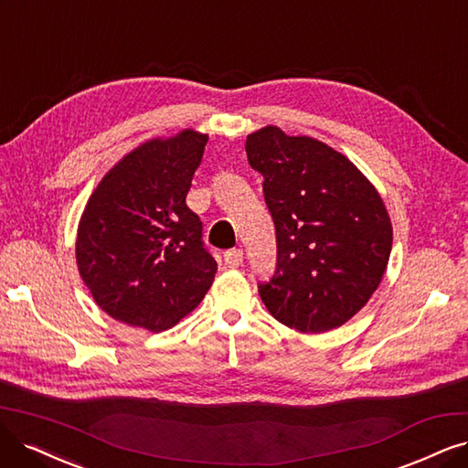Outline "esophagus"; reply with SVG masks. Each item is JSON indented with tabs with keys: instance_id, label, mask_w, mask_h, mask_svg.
Returning a JSON list of instances; mask_svg holds the SVG:
<instances>
[{
	"instance_id": "34e87169",
	"label": "esophagus",
	"mask_w": 468,
	"mask_h": 468,
	"mask_svg": "<svg viewBox=\"0 0 468 468\" xmlns=\"http://www.w3.org/2000/svg\"><path fill=\"white\" fill-rule=\"evenodd\" d=\"M223 261H225V266L228 268H239L240 264H243V250L240 249H231L223 254Z\"/></svg>"
}]
</instances>
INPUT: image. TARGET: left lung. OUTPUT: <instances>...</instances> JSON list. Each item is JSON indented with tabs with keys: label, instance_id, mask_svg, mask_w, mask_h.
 I'll return each mask as SVG.
<instances>
[{
	"label": "left lung",
	"instance_id": "1",
	"mask_svg": "<svg viewBox=\"0 0 468 468\" xmlns=\"http://www.w3.org/2000/svg\"><path fill=\"white\" fill-rule=\"evenodd\" d=\"M245 150L278 235V268L258 285L262 303L297 332L335 330L384 280L393 228L382 197L347 155L313 136L268 125Z\"/></svg>",
	"mask_w": 468,
	"mask_h": 468
}]
</instances>
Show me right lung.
Listing matches in <instances>:
<instances>
[{
    "label": "right lung",
    "mask_w": 468,
    "mask_h": 468,
    "mask_svg": "<svg viewBox=\"0 0 468 468\" xmlns=\"http://www.w3.org/2000/svg\"><path fill=\"white\" fill-rule=\"evenodd\" d=\"M207 134L183 129L125 154L101 177L79 221L75 254L103 313L164 332L200 304L218 262L185 202Z\"/></svg>",
    "instance_id": "right-lung-1"
}]
</instances>
